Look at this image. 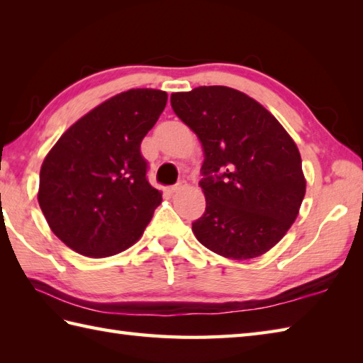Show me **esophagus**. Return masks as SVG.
<instances>
[{
  "mask_svg": "<svg viewBox=\"0 0 363 363\" xmlns=\"http://www.w3.org/2000/svg\"><path fill=\"white\" fill-rule=\"evenodd\" d=\"M181 189H184V184L177 182V184H174V186L169 187V191H172V194H176V191H179Z\"/></svg>",
  "mask_w": 363,
  "mask_h": 363,
  "instance_id": "esophagus-1",
  "label": "esophagus"
}]
</instances>
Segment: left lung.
Returning <instances> with one entry per match:
<instances>
[{
    "label": "left lung",
    "instance_id": "8db88e82",
    "mask_svg": "<svg viewBox=\"0 0 363 363\" xmlns=\"http://www.w3.org/2000/svg\"><path fill=\"white\" fill-rule=\"evenodd\" d=\"M169 101L204 150L206 211L191 230L223 257L262 256L290 229L306 194L295 142L264 106L235 89L196 87Z\"/></svg>",
    "mask_w": 363,
    "mask_h": 363
}]
</instances>
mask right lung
Wrapping results in <instances>:
<instances>
[{"instance_id":"add662e5","label":"right lung","mask_w":363,"mask_h":363,"mask_svg":"<svg viewBox=\"0 0 363 363\" xmlns=\"http://www.w3.org/2000/svg\"><path fill=\"white\" fill-rule=\"evenodd\" d=\"M165 104L162 90L123 91L76 121L45 157L38 204L76 252L113 256L143 234L162 194L146 177L140 143Z\"/></svg>"}]
</instances>
